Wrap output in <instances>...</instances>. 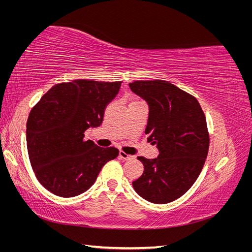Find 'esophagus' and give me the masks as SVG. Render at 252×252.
Returning <instances> with one entry per match:
<instances>
[{
  "label": "esophagus",
  "mask_w": 252,
  "mask_h": 252,
  "mask_svg": "<svg viewBox=\"0 0 252 252\" xmlns=\"http://www.w3.org/2000/svg\"><path fill=\"white\" fill-rule=\"evenodd\" d=\"M119 157H120L121 158H123V159H130V158H133L132 156H130V155H127L126 152L122 151V150L119 152Z\"/></svg>",
  "instance_id": "1"
}]
</instances>
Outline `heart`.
Masks as SVG:
<instances>
[{"label": "heart", "mask_w": 252, "mask_h": 252, "mask_svg": "<svg viewBox=\"0 0 252 252\" xmlns=\"http://www.w3.org/2000/svg\"><path fill=\"white\" fill-rule=\"evenodd\" d=\"M134 102H135V101H134Z\"/></svg>", "instance_id": "b5f03b06"}]
</instances>
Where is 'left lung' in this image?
Here are the masks:
<instances>
[{
	"label": "left lung",
	"instance_id": "8db88e82",
	"mask_svg": "<svg viewBox=\"0 0 252 252\" xmlns=\"http://www.w3.org/2000/svg\"><path fill=\"white\" fill-rule=\"evenodd\" d=\"M129 87L148 104L145 133L159 152L156 158H138L144 172L132 186L148 202L170 203L188 191L203 169L209 149L205 114L193 95L167 81H135Z\"/></svg>",
	"mask_w": 252,
	"mask_h": 252
}]
</instances>
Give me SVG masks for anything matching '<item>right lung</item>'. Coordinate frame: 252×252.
Returning a JSON list of instances; mask_svg holds the SVG:
<instances>
[{
  "instance_id": "right-lung-1",
  "label": "right lung",
  "mask_w": 252,
  "mask_h": 252,
  "mask_svg": "<svg viewBox=\"0 0 252 252\" xmlns=\"http://www.w3.org/2000/svg\"><path fill=\"white\" fill-rule=\"evenodd\" d=\"M122 82L74 80L57 84L29 113L27 150L35 177L53 194L72 197L85 192L102 167L116 158L114 147L84 141V132L98 127Z\"/></svg>"
}]
</instances>
